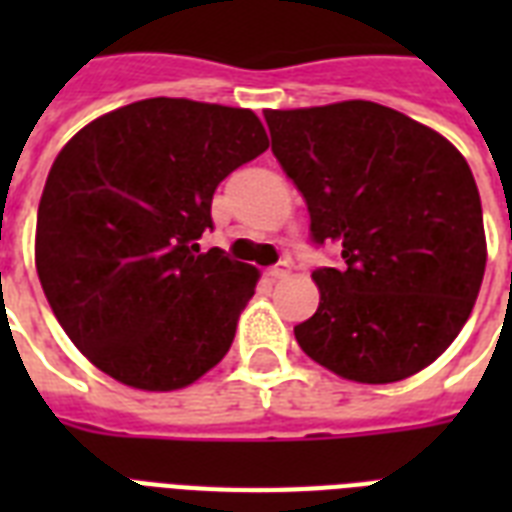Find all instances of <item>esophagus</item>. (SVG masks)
<instances>
[{
    "label": "esophagus",
    "instance_id": "1",
    "mask_svg": "<svg viewBox=\"0 0 512 512\" xmlns=\"http://www.w3.org/2000/svg\"><path fill=\"white\" fill-rule=\"evenodd\" d=\"M289 271H292V265H289L287 260H281V263H276L268 268V276H271L273 281H279V279H287Z\"/></svg>",
    "mask_w": 512,
    "mask_h": 512
}]
</instances>
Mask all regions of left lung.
<instances>
[{
  "instance_id": "left-lung-1",
  "label": "left lung",
  "mask_w": 512,
  "mask_h": 512,
  "mask_svg": "<svg viewBox=\"0 0 512 512\" xmlns=\"http://www.w3.org/2000/svg\"><path fill=\"white\" fill-rule=\"evenodd\" d=\"M271 151L311 212L321 303L300 348L345 380L398 382L444 353L484 281V212L462 154L372 100L265 111Z\"/></svg>"
}]
</instances>
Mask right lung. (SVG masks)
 Here are the masks:
<instances>
[{"label": "right lung", "mask_w": 512, "mask_h": 512, "mask_svg": "<svg viewBox=\"0 0 512 512\" xmlns=\"http://www.w3.org/2000/svg\"><path fill=\"white\" fill-rule=\"evenodd\" d=\"M268 148L249 108L148 98L79 130L36 215V273L76 348L114 380L177 390L231 348L257 268L201 252L212 196Z\"/></svg>", "instance_id": "add662e5"}]
</instances>
